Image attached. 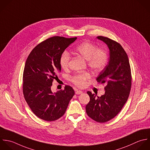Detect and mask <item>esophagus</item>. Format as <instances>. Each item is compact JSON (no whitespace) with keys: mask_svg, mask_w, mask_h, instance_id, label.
Instances as JSON below:
<instances>
[{"mask_svg":"<svg viewBox=\"0 0 150 150\" xmlns=\"http://www.w3.org/2000/svg\"><path fill=\"white\" fill-rule=\"evenodd\" d=\"M82 93V91H81L80 90H76V91H75V94H76V95H80Z\"/></svg>","mask_w":150,"mask_h":150,"instance_id":"34e87169","label":"esophagus"}]
</instances>
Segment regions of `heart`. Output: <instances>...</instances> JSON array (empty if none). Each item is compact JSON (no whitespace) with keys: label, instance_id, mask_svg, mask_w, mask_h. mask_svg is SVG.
<instances>
[{"label":"heart","instance_id":"b5f03b06","mask_svg":"<svg viewBox=\"0 0 150 150\" xmlns=\"http://www.w3.org/2000/svg\"><path fill=\"white\" fill-rule=\"evenodd\" d=\"M75 51L86 60H88V65L94 72H99L102 70L108 62V56L106 51L103 49H98L96 45L89 41H84L75 48ZM71 56L68 51H64L60 58V65L61 67L66 69L69 67ZM90 78L88 72L78 74L72 78V81L77 86L83 87L86 81Z\"/></svg>","mask_w":150,"mask_h":150}]
</instances>
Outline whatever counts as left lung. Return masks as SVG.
Returning <instances> with one entry per match:
<instances>
[{
  "label": "left lung",
  "instance_id": "left-lung-1",
  "mask_svg": "<svg viewBox=\"0 0 150 150\" xmlns=\"http://www.w3.org/2000/svg\"><path fill=\"white\" fill-rule=\"evenodd\" d=\"M96 38L104 42L109 50L108 64L96 78L98 82L106 85L105 93L96 97L88 91L90 101L86 106V112L95 121L105 123L114 118L126 103L131 89L132 75L128 56L122 45L108 37Z\"/></svg>",
  "mask_w": 150,
  "mask_h": 150
}]
</instances>
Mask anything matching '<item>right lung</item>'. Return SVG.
<instances>
[{
  "mask_svg": "<svg viewBox=\"0 0 150 150\" xmlns=\"http://www.w3.org/2000/svg\"><path fill=\"white\" fill-rule=\"evenodd\" d=\"M76 37H53L37 45L25 61L23 91L25 100L38 117L52 122L62 117L75 94L72 87L52 92L53 79L61 72L60 58Z\"/></svg>",
  "mask_w": 150,
  "mask_h": 150,
  "instance_id": "1",
  "label": "right lung"
}]
</instances>
